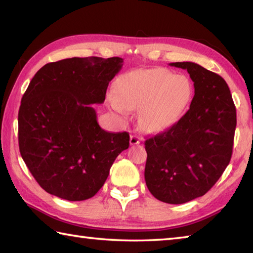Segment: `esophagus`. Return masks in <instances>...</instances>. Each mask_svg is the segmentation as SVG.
I'll use <instances>...</instances> for the list:
<instances>
[{
	"label": "esophagus",
	"mask_w": 253,
	"mask_h": 253,
	"mask_svg": "<svg viewBox=\"0 0 253 253\" xmlns=\"http://www.w3.org/2000/svg\"><path fill=\"white\" fill-rule=\"evenodd\" d=\"M140 141H141V139L139 138L138 136H135V135L130 136V144H131V146H136V144L140 143Z\"/></svg>",
	"instance_id": "esophagus-1"
}]
</instances>
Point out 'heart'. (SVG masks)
<instances>
[{
	"instance_id": "obj_1",
	"label": "heart",
	"mask_w": 253,
	"mask_h": 253,
	"mask_svg": "<svg viewBox=\"0 0 253 253\" xmlns=\"http://www.w3.org/2000/svg\"><path fill=\"white\" fill-rule=\"evenodd\" d=\"M192 95L193 84L186 75H174L162 67L138 69L118 79L112 105L123 116L140 109L141 126L159 132L178 121Z\"/></svg>"
}]
</instances>
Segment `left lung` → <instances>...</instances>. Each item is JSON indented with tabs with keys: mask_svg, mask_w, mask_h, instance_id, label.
Instances as JSON below:
<instances>
[{
	"mask_svg": "<svg viewBox=\"0 0 253 253\" xmlns=\"http://www.w3.org/2000/svg\"><path fill=\"white\" fill-rule=\"evenodd\" d=\"M169 65L187 69L195 96L178 122L144 141V179L158 200L181 204L206 195L222 176L232 158L237 118L219 75L192 62Z\"/></svg>",
	"mask_w": 253,
	"mask_h": 253,
	"instance_id": "1",
	"label": "left lung"
}]
</instances>
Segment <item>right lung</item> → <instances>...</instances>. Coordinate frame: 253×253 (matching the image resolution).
I'll use <instances>...</instances> for the list:
<instances>
[{"instance_id": "1", "label": "right lung", "mask_w": 253, "mask_h": 253, "mask_svg": "<svg viewBox=\"0 0 253 253\" xmlns=\"http://www.w3.org/2000/svg\"><path fill=\"white\" fill-rule=\"evenodd\" d=\"M122 66L121 57H73L45 64L31 79L18 112L19 151L46 192L92 198L129 147L128 132L102 129L91 106L103 103Z\"/></svg>"}]
</instances>
